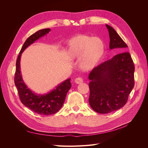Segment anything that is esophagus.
I'll use <instances>...</instances> for the list:
<instances>
[{"label": "esophagus", "mask_w": 148, "mask_h": 148, "mask_svg": "<svg viewBox=\"0 0 148 148\" xmlns=\"http://www.w3.org/2000/svg\"><path fill=\"white\" fill-rule=\"evenodd\" d=\"M75 82L77 83V84L82 83L83 82V79L82 78L78 77V78H77L75 79Z\"/></svg>", "instance_id": "esophagus-1"}]
</instances>
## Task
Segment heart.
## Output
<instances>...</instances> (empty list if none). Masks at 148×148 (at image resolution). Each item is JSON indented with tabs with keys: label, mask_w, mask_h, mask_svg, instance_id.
Instances as JSON below:
<instances>
[{
	"label": "heart",
	"mask_w": 148,
	"mask_h": 148,
	"mask_svg": "<svg viewBox=\"0 0 148 148\" xmlns=\"http://www.w3.org/2000/svg\"><path fill=\"white\" fill-rule=\"evenodd\" d=\"M105 51V43L101 38L80 34L69 41L66 57L70 60L79 59L80 68L89 70L99 63Z\"/></svg>",
	"instance_id": "1"
}]
</instances>
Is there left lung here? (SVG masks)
Returning <instances> with one entry per match:
<instances>
[{
  "instance_id": "obj_1",
  "label": "left lung",
  "mask_w": 148,
  "mask_h": 148,
  "mask_svg": "<svg viewBox=\"0 0 148 148\" xmlns=\"http://www.w3.org/2000/svg\"><path fill=\"white\" fill-rule=\"evenodd\" d=\"M109 31V48L121 52L95 67L89 75V103L99 114H108L123 107L134 87L135 66L127 45L115 30L106 25Z\"/></svg>"
}]
</instances>
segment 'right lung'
<instances>
[{
	"label": "right lung",
	"instance_id": "obj_1",
	"mask_svg": "<svg viewBox=\"0 0 148 148\" xmlns=\"http://www.w3.org/2000/svg\"><path fill=\"white\" fill-rule=\"evenodd\" d=\"M50 31L49 28L40 29L26 40L17 58L14 79L20 99L23 104L36 113L46 115L55 114L61 109L66 94L71 86L70 78L59 84L50 92L44 95H37L28 88L23 82L20 70V59L21 53L26 48Z\"/></svg>",
	"mask_w": 148,
	"mask_h": 148
}]
</instances>
